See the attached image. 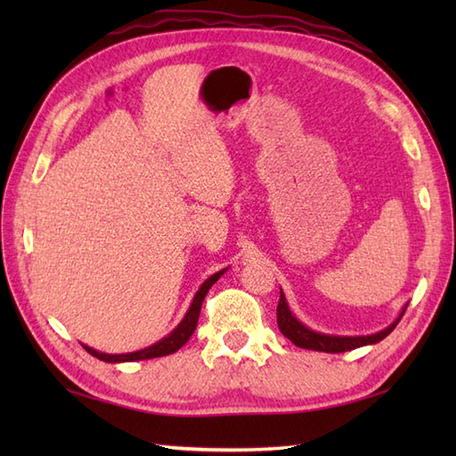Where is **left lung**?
Masks as SVG:
<instances>
[{"label":"left lung","mask_w":456,"mask_h":456,"mask_svg":"<svg viewBox=\"0 0 456 456\" xmlns=\"http://www.w3.org/2000/svg\"><path fill=\"white\" fill-rule=\"evenodd\" d=\"M405 307H408V305H405ZM405 307L402 309L400 317L395 319L392 325H388L384 329V331H378L374 335H361V337L325 335V333L312 331V329L305 327L302 322H297L294 314L289 312L282 289H280V302H278V307H276V317H278V329L296 346L309 348V351H319V353H345V351H353V348L364 346V345L380 343L382 338L388 337L395 329V325H398L402 315L405 314Z\"/></svg>","instance_id":"obj_1"}]
</instances>
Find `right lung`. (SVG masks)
<instances>
[{
    "mask_svg": "<svg viewBox=\"0 0 456 456\" xmlns=\"http://www.w3.org/2000/svg\"><path fill=\"white\" fill-rule=\"evenodd\" d=\"M227 270V268H225ZM225 270H219V273H216L213 276H209L206 282H203L200 286V289L196 292V296H193V302L188 309V314L183 315V319L180 322V325L174 329V331L164 337L162 341L154 343L147 348H142V351H134V353H127V354H105V353H98L95 348H90L86 346L84 348L88 351L92 356L100 358V361L103 362H133V361H147V358H157V356H167V354H172L176 353L180 346H183L188 343V338L191 337V333L196 331V325H198V319H200V312H201V304H203V297L208 296L209 288L217 282V280L221 278V274L225 273Z\"/></svg>",
    "mask_w": 456,
    "mask_h": 456,
    "instance_id": "1",
    "label": "right lung"
}]
</instances>
